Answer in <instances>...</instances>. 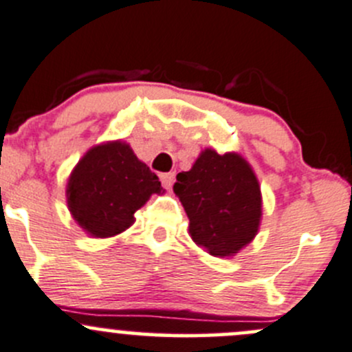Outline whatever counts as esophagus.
<instances>
[{
    "instance_id": "1",
    "label": "esophagus",
    "mask_w": 352,
    "mask_h": 352,
    "mask_svg": "<svg viewBox=\"0 0 352 352\" xmlns=\"http://www.w3.org/2000/svg\"><path fill=\"white\" fill-rule=\"evenodd\" d=\"M173 179H175V173L173 172H166V173H160V180L164 184L165 188H170L173 184Z\"/></svg>"
}]
</instances>
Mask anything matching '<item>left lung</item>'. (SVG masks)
<instances>
[{"label": "left lung", "instance_id": "left-lung-1", "mask_svg": "<svg viewBox=\"0 0 352 352\" xmlns=\"http://www.w3.org/2000/svg\"><path fill=\"white\" fill-rule=\"evenodd\" d=\"M173 192L190 221L194 243L212 256H231L256 236L260 186L239 155L202 151L188 172L177 175Z\"/></svg>", "mask_w": 352, "mask_h": 352}]
</instances>
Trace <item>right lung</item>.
<instances>
[{
	"label": "right lung",
	"mask_w": 352,
	"mask_h": 352,
	"mask_svg": "<svg viewBox=\"0 0 352 352\" xmlns=\"http://www.w3.org/2000/svg\"><path fill=\"white\" fill-rule=\"evenodd\" d=\"M164 188L158 177L136 158L126 143L91 148L67 184V204L74 219L96 238L124 231L135 212Z\"/></svg>",
	"instance_id": "obj_1"
}]
</instances>
